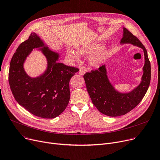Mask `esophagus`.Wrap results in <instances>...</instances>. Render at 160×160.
Wrapping results in <instances>:
<instances>
[{
  "label": "esophagus",
  "mask_w": 160,
  "mask_h": 160,
  "mask_svg": "<svg viewBox=\"0 0 160 160\" xmlns=\"http://www.w3.org/2000/svg\"><path fill=\"white\" fill-rule=\"evenodd\" d=\"M85 71L83 70V69H82V68H80L79 69V73L80 75H81V76H83L84 73H85Z\"/></svg>",
  "instance_id": "1"
}]
</instances>
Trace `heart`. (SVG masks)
<instances>
[{
	"label": "heart",
	"instance_id": "obj_1",
	"mask_svg": "<svg viewBox=\"0 0 160 160\" xmlns=\"http://www.w3.org/2000/svg\"><path fill=\"white\" fill-rule=\"evenodd\" d=\"M103 45L101 43H92L84 45L78 48V52L72 49H67V58L72 62H78L81 56H89V61L91 65L98 67L104 62L108 56V51L105 48H102Z\"/></svg>",
	"mask_w": 160,
	"mask_h": 160
}]
</instances>
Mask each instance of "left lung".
Returning <instances> with one entry per match:
<instances>
[{
    "mask_svg": "<svg viewBox=\"0 0 160 160\" xmlns=\"http://www.w3.org/2000/svg\"><path fill=\"white\" fill-rule=\"evenodd\" d=\"M120 43L131 44L143 49L145 63L142 81L138 86L129 92L117 91L108 79L106 65L91 72H87L83 76L93 105L101 113L109 117L124 115L131 111L142 100L151 81V63L147 50L141 42L124 28Z\"/></svg>",
    "mask_w": 160,
    "mask_h": 160,
    "instance_id": "1",
    "label": "left lung"
}]
</instances>
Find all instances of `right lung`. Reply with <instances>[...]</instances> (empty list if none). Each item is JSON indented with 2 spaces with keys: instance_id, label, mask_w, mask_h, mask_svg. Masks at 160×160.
<instances>
[{
  "instance_id": "add662e5",
  "label": "right lung",
  "mask_w": 160,
  "mask_h": 160,
  "mask_svg": "<svg viewBox=\"0 0 160 160\" xmlns=\"http://www.w3.org/2000/svg\"><path fill=\"white\" fill-rule=\"evenodd\" d=\"M33 48L46 56L48 67L40 77L31 78L23 68ZM59 54L51 51L36 32L22 42L11 58L9 70L10 88L17 102L32 115L43 118L59 116L70 100L69 82L79 71L58 62Z\"/></svg>"
}]
</instances>
